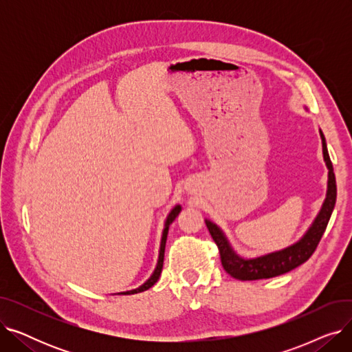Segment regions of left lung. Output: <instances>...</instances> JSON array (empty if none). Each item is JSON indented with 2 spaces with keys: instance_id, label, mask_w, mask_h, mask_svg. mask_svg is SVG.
Wrapping results in <instances>:
<instances>
[{
  "instance_id": "8db88e82",
  "label": "left lung",
  "mask_w": 352,
  "mask_h": 352,
  "mask_svg": "<svg viewBox=\"0 0 352 352\" xmlns=\"http://www.w3.org/2000/svg\"><path fill=\"white\" fill-rule=\"evenodd\" d=\"M320 135L322 141V155L328 168L327 195L318 215L312 221V224L309 226L307 232L298 239L297 243H294L292 245L284 250L270 252L256 258H243L232 250L224 231L221 230L215 223H212V221L206 219L207 228L215 244L218 245L219 255H221V264H223L224 270L231 276H234L235 280L252 281V280L272 278V276L285 274L304 264L314 254V251H316L317 245L320 244L321 236L328 226V221L331 218L332 211H334L336 201H337L336 174L328 155L325 137L321 129H320Z\"/></svg>"
}]
</instances>
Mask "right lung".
Returning <instances> with one entry per match:
<instances>
[{"label": "right lung", "mask_w": 352, "mask_h": 352, "mask_svg": "<svg viewBox=\"0 0 352 352\" xmlns=\"http://www.w3.org/2000/svg\"><path fill=\"white\" fill-rule=\"evenodd\" d=\"M181 211V206H175L170 214L166 215V219H165V224H164V230H162V236H161V244H160V255H158V261H157V267L153 272V275L148 278L141 287L135 288V289H131V291H125V292H118V294H138V292H142V291H146L148 288H151L160 278L161 275V271H162V264H164V252H165V243H166V235H168V228L170 226L173 224V221L177 218V215L179 214Z\"/></svg>", "instance_id": "add662e5"}]
</instances>
